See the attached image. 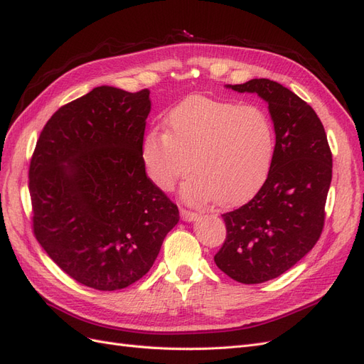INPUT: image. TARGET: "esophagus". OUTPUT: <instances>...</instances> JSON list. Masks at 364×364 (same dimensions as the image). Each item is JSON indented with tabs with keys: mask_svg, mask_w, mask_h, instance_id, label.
Returning a JSON list of instances; mask_svg holds the SVG:
<instances>
[{
	"mask_svg": "<svg viewBox=\"0 0 364 364\" xmlns=\"http://www.w3.org/2000/svg\"><path fill=\"white\" fill-rule=\"evenodd\" d=\"M181 217H182V220H185V222H193V220H196L197 217H199V214L190 211V209L181 208Z\"/></svg>",
	"mask_w": 364,
	"mask_h": 364,
	"instance_id": "1",
	"label": "esophagus"
}]
</instances>
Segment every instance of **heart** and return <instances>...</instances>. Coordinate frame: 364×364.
I'll return each mask as SVG.
<instances>
[{
    "mask_svg": "<svg viewBox=\"0 0 364 364\" xmlns=\"http://www.w3.org/2000/svg\"><path fill=\"white\" fill-rule=\"evenodd\" d=\"M167 130L150 129L141 144L149 179L170 191L190 170L182 186L188 202L220 206L247 202L261 188L273 159L274 129L253 105L191 95L165 118Z\"/></svg>",
    "mask_w": 364,
    "mask_h": 364,
    "instance_id": "heart-1",
    "label": "heart"
}]
</instances>
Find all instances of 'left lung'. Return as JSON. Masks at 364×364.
Segmentation results:
<instances>
[{"label":"left lung","instance_id":"1","mask_svg":"<svg viewBox=\"0 0 364 364\" xmlns=\"http://www.w3.org/2000/svg\"><path fill=\"white\" fill-rule=\"evenodd\" d=\"M269 105L277 144L266 182L246 205L223 214L226 240L214 261L241 284L278 278L317 243L333 178L322 121L289 87L269 79L229 85Z\"/></svg>","mask_w":364,"mask_h":364}]
</instances>
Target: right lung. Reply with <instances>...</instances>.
Here are the masks:
<instances>
[{
    "label": "right lung",
    "mask_w": 364,
    "mask_h": 364,
    "mask_svg": "<svg viewBox=\"0 0 364 364\" xmlns=\"http://www.w3.org/2000/svg\"><path fill=\"white\" fill-rule=\"evenodd\" d=\"M150 91L98 86L43 126L28 170L33 232L86 287L114 291L150 270L179 209L141 159Z\"/></svg>",
    "instance_id": "add662e5"
}]
</instances>
